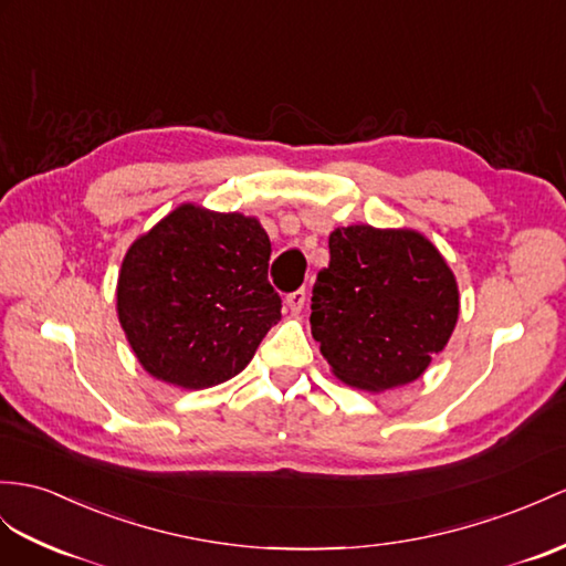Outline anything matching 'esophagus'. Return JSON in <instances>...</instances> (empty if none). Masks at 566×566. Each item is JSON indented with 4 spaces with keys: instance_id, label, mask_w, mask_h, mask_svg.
<instances>
[{
    "instance_id": "esophagus-1",
    "label": "esophagus",
    "mask_w": 566,
    "mask_h": 566,
    "mask_svg": "<svg viewBox=\"0 0 566 566\" xmlns=\"http://www.w3.org/2000/svg\"><path fill=\"white\" fill-rule=\"evenodd\" d=\"M305 300H307V293L305 291H295L285 297V305L287 310H291L293 314H300L302 307H305Z\"/></svg>"
}]
</instances>
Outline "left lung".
Listing matches in <instances>:
<instances>
[{"instance_id": "1", "label": "left lung", "mask_w": 566, "mask_h": 566, "mask_svg": "<svg viewBox=\"0 0 566 566\" xmlns=\"http://www.w3.org/2000/svg\"><path fill=\"white\" fill-rule=\"evenodd\" d=\"M312 291V336L348 387L387 391L422 377L459 322V283L442 252L410 228L348 226Z\"/></svg>"}]
</instances>
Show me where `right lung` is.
Wrapping results in <instances>:
<instances>
[{"label":"right lung","instance_id":"add662e5","mask_svg":"<svg viewBox=\"0 0 566 566\" xmlns=\"http://www.w3.org/2000/svg\"><path fill=\"white\" fill-rule=\"evenodd\" d=\"M271 240L254 216L179 203L122 259L117 316L136 360L165 384L209 389L250 365L281 319Z\"/></svg>","mask_w":566,"mask_h":566}]
</instances>
